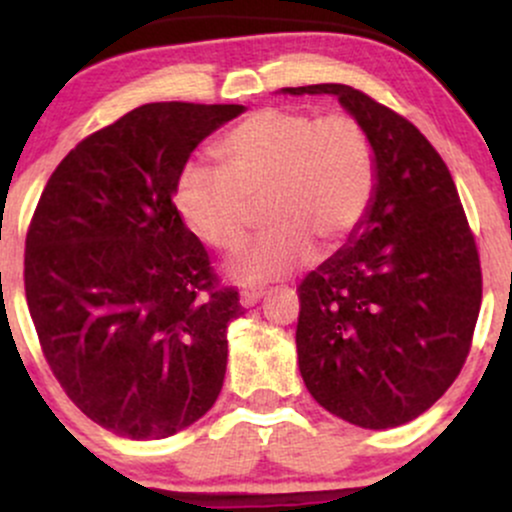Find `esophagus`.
<instances>
[{"label": "esophagus", "mask_w": 512, "mask_h": 512, "mask_svg": "<svg viewBox=\"0 0 512 512\" xmlns=\"http://www.w3.org/2000/svg\"><path fill=\"white\" fill-rule=\"evenodd\" d=\"M262 296L264 289H243L240 291V305H243V308H252V305L260 303Z\"/></svg>", "instance_id": "obj_1"}]
</instances>
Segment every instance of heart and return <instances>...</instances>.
Wrapping results in <instances>:
<instances>
[{"label": "heart", "instance_id": "heart-1", "mask_svg": "<svg viewBox=\"0 0 512 512\" xmlns=\"http://www.w3.org/2000/svg\"><path fill=\"white\" fill-rule=\"evenodd\" d=\"M219 166L192 161L175 180V209L204 245L233 252L264 204L272 231L231 262L240 284L284 279L308 264L315 245H344L366 219L375 195L373 144L349 115L262 108L216 144Z\"/></svg>", "mask_w": 512, "mask_h": 512}]
</instances>
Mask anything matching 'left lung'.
<instances>
[{
    "mask_svg": "<svg viewBox=\"0 0 512 512\" xmlns=\"http://www.w3.org/2000/svg\"><path fill=\"white\" fill-rule=\"evenodd\" d=\"M337 96L375 154V195L349 243L301 284L298 368L320 407L361 428L431 409L460 375L481 305V267L452 175L402 115L344 84Z\"/></svg>",
    "mask_w": 512,
    "mask_h": 512,
    "instance_id": "8db88e82",
    "label": "left lung"
}]
</instances>
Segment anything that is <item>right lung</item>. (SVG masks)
<instances>
[{
    "label": "right lung",
    "mask_w": 512,
    "mask_h": 512,
    "mask_svg": "<svg viewBox=\"0 0 512 512\" xmlns=\"http://www.w3.org/2000/svg\"><path fill=\"white\" fill-rule=\"evenodd\" d=\"M240 113L139 105L76 144L40 195L23 262L35 332L69 399L117 436H175L221 392L243 308L173 192L192 151Z\"/></svg>",
    "instance_id": "add662e5"
}]
</instances>
